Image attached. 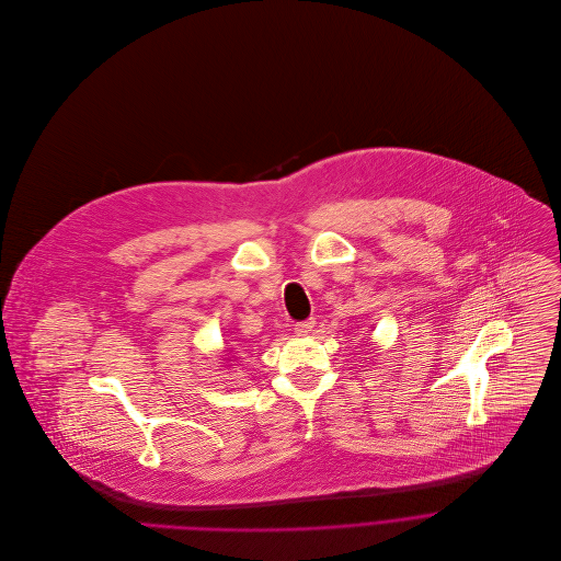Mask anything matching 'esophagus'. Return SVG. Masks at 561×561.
Listing matches in <instances>:
<instances>
[{
    "mask_svg": "<svg viewBox=\"0 0 561 561\" xmlns=\"http://www.w3.org/2000/svg\"><path fill=\"white\" fill-rule=\"evenodd\" d=\"M313 327H316V320H313V318H309V320L296 322V324H294V331H296L298 335H307V333H311V331H313Z\"/></svg>",
    "mask_w": 561,
    "mask_h": 561,
    "instance_id": "obj_1",
    "label": "esophagus"
}]
</instances>
